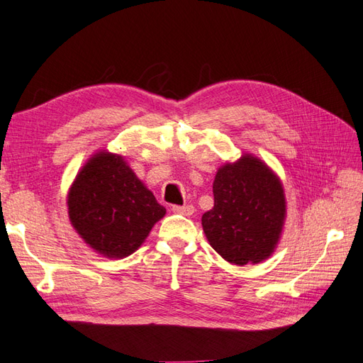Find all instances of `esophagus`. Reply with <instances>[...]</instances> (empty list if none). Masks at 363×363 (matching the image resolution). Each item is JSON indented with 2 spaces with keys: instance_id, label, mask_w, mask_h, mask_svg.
Listing matches in <instances>:
<instances>
[{
  "instance_id": "esophagus-1",
  "label": "esophagus",
  "mask_w": 363,
  "mask_h": 363,
  "mask_svg": "<svg viewBox=\"0 0 363 363\" xmlns=\"http://www.w3.org/2000/svg\"><path fill=\"white\" fill-rule=\"evenodd\" d=\"M172 211L177 212V214H183V216H192L194 214V206L192 205H184V206H179L174 205Z\"/></svg>"
}]
</instances>
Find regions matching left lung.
Returning <instances> with one entry per match:
<instances>
[{"instance_id": "8db88e82", "label": "left lung", "mask_w": 363, "mask_h": 363, "mask_svg": "<svg viewBox=\"0 0 363 363\" xmlns=\"http://www.w3.org/2000/svg\"><path fill=\"white\" fill-rule=\"evenodd\" d=\"M212 192L214 208L201 217L212 248L238 267L267 260L280 240L286 217L279 177L260 158L245 154L218 167Z\"/></svg>"}]
</instances>
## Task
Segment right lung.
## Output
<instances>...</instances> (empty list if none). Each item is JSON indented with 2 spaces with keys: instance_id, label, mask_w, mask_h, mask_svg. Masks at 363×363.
Here are the masks:
<instances>
[{
  "instance_id": "1",
  "label": "right lung",
  "mask_w": 363,
  "mask_h": 363,
  "mask_svg": "<svg viewBox=\"0 0 363 363\" xmlns=\"http://www.w3.org/2000/svg\"><path fill=\"white\" fill-rule=\"evenodd\" d=\"M70 225L94 251L109 259L135 252L166 209L138 180L125 157L92 155L67 194Z\"/></svg>"
}]
</instances>
